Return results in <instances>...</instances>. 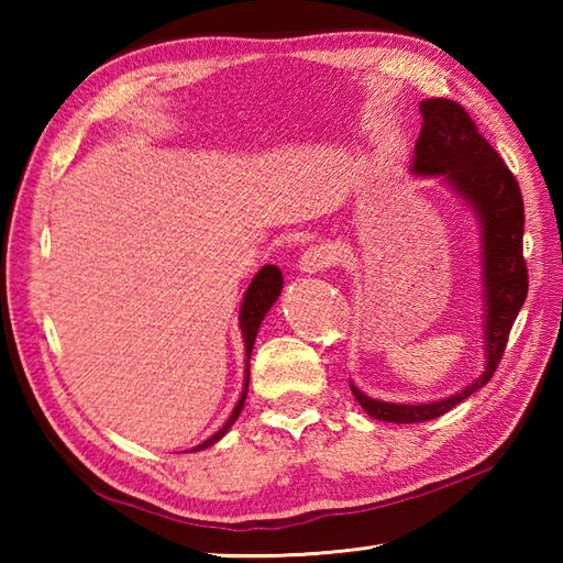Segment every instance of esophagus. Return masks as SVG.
<instances>
[{
    "instance_id": "esophagus-1",
    "label": "esophagus",
    "mask_w": 563,
    "mask_h": 563,
    "mask_svg": "<svg viewBox=\"0 0 563 563\" xmlns=\"http://www.w3.org/2000/svg\"><path fill=\"white\" fill-rule=\"evenodd\" d=\"M333 263V254L327 246H309L300 256V271L302 273H321Z\"/></svg>"
}]
</instances>
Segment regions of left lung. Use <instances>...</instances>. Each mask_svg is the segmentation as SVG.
<instances>
[{"mask_svg":"<svg viewBox=\"0 0 563 563\" xmlns=\"http://www.w3.org/2000/svg\"><path fill=\"white\" fill-rule=\"evenodd\" d=\"M421 133L416 140L411 172L442 176L479 214L484 249V302H486V369L484 375L454 397L433 404H387L369 399L351 385L363 409L389 423H423L448 413L494 377L506 353L508 336L528 297V263L522 256L525 206L516 176L488 145L479 128L457 101L426 99Z\"/></svg>","mask_w":563,"mask_h":563,"instance_id":"8db88e82","label":"left lung"}]
</instances>
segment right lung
Here are the masks:
<instances>
[{
    "instance_id": "obj_1",
    "label": "right lung",
    "mask_w": 563,
    "mask_h": 563,
    "mask_svg": "<svg viewBox=\"0 0 563 563\" xmlns=\"http://www.w3.org/2000/svg\"><path fill=\"white\" fill-rule=\"evenodd\" d=\"M283 290V275L280 271L275 266H263L256 278L251 280L249 290L244 295V305H242V314H239V327H242V333H244V345H246V361L251 357V351H254V341H256V333H258V327L263 317L268 314L271 305L278 300V295ZM246 391H249V365H246V382H244V391H242V399L236 401L234 411L230 416V421H227L218 433H214L212 438H208L206 442H200V445L196 450H206L210 448L212 442H218L227 430H230V426L236 421V416L242 413V406H244V399H246Z\"/></svg>"
}]
</instances>
